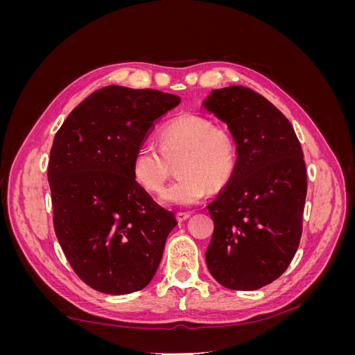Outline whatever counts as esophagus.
I'll use <instances>...</instances> for the list:
<instances>
[{"mask_svg":"<svg viewBox=\"0 0 355 355\" xmlns=\"http://www.w3.org/2000/svg\"><path fill=\"white\" fill-rule=\"evenodd\" d=\"M176 218H178L179 222H184L188 218H191V211H178L176 213Z\"/></svg>","mask_w":355,"mask_h":355,"instance_id":"obj_1","label":"esophagus"}]
</instances>
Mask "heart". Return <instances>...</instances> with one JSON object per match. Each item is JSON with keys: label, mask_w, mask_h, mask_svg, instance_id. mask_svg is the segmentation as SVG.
<instances>
[{"label": "heart", "mask_w": 355, "mask_h": 355, "mask_svg": "<svg viewBox=\"0 0 355 355\" xmlns=\"http://www.w3.org/2000/svg\"><path fill=\"white\" fill-rule=\"evenodd\" d=\"M237 149L228 130L209 118L185 114L168 121L159 133V148L151 142L137 146L133 176L145 191L157 194L178 164L175 180L161 196L168 206H192L207 189L218 191L231 179Z\"/></svg>", "instance_id": "heart-1"}]
</instances>
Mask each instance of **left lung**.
I'll list each match as a JSON object with an SVG mask.
<instances>
[{"mask_svg": "<svg viewBox=\"0 0 355 355\" xmlns=\"http://www.w3.org/2000/svg\"><path fill=\"white\" fill-rule=\"evenodd\" d=\"M204 108L228 124L237 144L234 173L207 209L214 223L206 262L214 280L256 290L277 280L302 235L306 168L287 118L243 85L211 90Z\"/></svg>", "mask_w": 355, "mask_h": 355, "instance_id": "8db88e82", "label": "left lung"}]
</instances>
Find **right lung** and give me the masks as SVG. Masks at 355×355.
<instances>
[{
  "label": "right lung",
  "instance_id": "1",
  "mask_svg": "<svg viewBox=\"0 0 355 355\" xmlns=\"http://www.w3.org/2000/svg\"><path fill=\"white\" fill-rule=\"evenodd\" d=\"M176 94L108 85L92 93L58 130L49 159L53 225L81 280L108 295L153 280L178 222L133 176V155Z\"/></svg>",
  "mask_w": 355,
  "mask_h": 355
}]
</instances>
